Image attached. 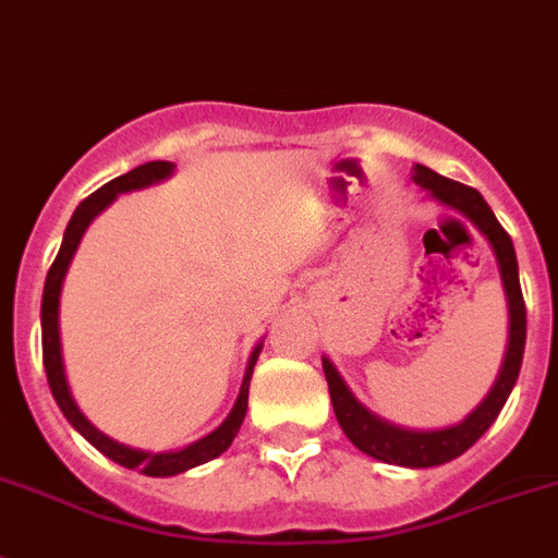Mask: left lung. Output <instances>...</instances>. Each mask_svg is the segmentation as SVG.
I'll use <instances>...</instances> for the list:
<instances>
[{
	"label": "left lung",
	"mask_w": 558,
	"mask_h": 558,
	"mask_svg": "<svg viewBox=\"0 0 558 558\" xmlns=\"http://www.w3.org/2000/svg\"><path fill=\"white\" fill-rule=\"evenodd\" d=\"M413 182L418 187H425L441 205H448L450 210L462 214L464 219H471L478 228V233L494 247L510 311L508 353H505L501 371L496 376V385L485 396V402L478 404L476 411L464 418V422H459V425L441 427V430H408V427L393 425L388 418H379L376 413L367 411L365 404L351 393V388L344 385V379L339 376V371H336L330 359H322V367H325V379H328L336 418H339L344 436L362 453L373 456L379 462L402 464V468H434V464L450 462L456 456H462L471 445H476L482 439V434L494 425L496 416L501 413L510 390H513V385L519 379V367H522L524 339H527V316H524L522 284H519L517 251H513L508 230L501 228L499 219L490 210V205L482 199V193L476 187H468L462 182L439 177L436 170L425 168V165L413 168Z\"/></svg>",
	"instance_id": "8db88e82"
}]
</instances>
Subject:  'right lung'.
<instances>
[{
    "label": "right lung",
    "instance_id": "obj_1",
    "mask_svg": "<svg viewBox=\"0 0 558 558\" xmlns=\"http://www.w3.org/2000/svg\"><path fill=\"white\" fill-rule=\"evenodd\" d=\"M173 173V165L170 162H145L140 168L128 170L124 177L110 179L108 185H102L96 193H90L85 202H80V207L73 210L71 222L64 228L62 247H59L57 259L50 265L48 279H45V293H41V359H45V373H48L50 393L57 399L59 411L64 413V418L71 422L82 436H85L90 445H94L99 453H105L108 459H113L122 468H131V471H140L145 476H177V473H185L196 464H205L216 456H222L230 448V441L236 439L239 427H242V418L247 413V390H251V376L253 365L259 359L262 344L251 353V362H247L245 379H242V390L236 396V404L233 411L228 413L222 425L216 427L214 434H207L205 439L193 441L182 450H168V453H147V450L128 448V445H119L110 436H105L102 430H96L90 422L85 418V413L76 408L73 402L71 388H68V379H64V365H62V342H59V296H62V282L64 274H68V265H71L73 253L80 247L82 233L87 230V225L94 222L96 216L102 214L110 202L117 199L119 193L140 191V187L154 185V182H162Z\"/></svg>",
    "mask_w": 558,
    "mask_h": 558
}]
</instances>
